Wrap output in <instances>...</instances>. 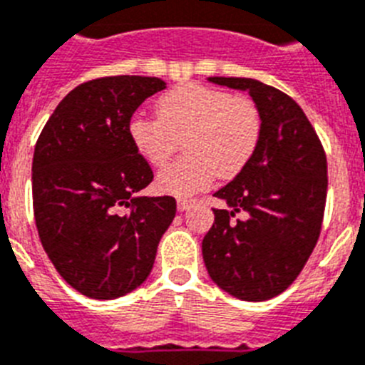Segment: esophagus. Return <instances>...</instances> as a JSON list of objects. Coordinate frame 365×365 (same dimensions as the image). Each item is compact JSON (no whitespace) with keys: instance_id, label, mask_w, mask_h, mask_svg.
Instances as JSON below:
<instances>
[{"instance_id":"obj_1","label":"esophagus","mask_w":365,"mask_h":365,"mask_svg":"<svg viewBox=\"0 0 365 365\" xmlns=\"http://www.w3.org/2000/svg\"><path fill=\"white\" fill-rule=\"evenodd\" d=\"M192 204H195V200H191V198H180V200H178V211H187V209L191 207Z\"/></svg>"}]
</instances>
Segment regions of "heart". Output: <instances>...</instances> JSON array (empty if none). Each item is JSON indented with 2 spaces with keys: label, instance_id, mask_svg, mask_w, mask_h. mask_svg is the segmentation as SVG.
Returning <instances> with one entry per match:
<instances>
[{
  "label": "heart",
  "instance_id": "b5f03b06",
  "mask_svg": "<svg viewBox=\"0 0 365 365\" xmlns=\"http://www.w3.org/2000/svg\"><path fill=\"white\" fill-rule=\"evenodd\" d=\"M156 115H135L128 135L135 152L154 167L169 160L178 139L185 138L189 156L163 167L156 178L161 191L174 196L202 191L218 174H239L261 141L262 119L255 103L204 84L165 91L156 101Z\"/></svg>",
  "mask_w": 365,
  "mask_h": 365
}]
</instances>
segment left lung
<instances>
[{
	"label": "left lung",
	"instance_id": "1",
	"mask_svg": "<svg viewBox=\"0 0 365 365\" xmlns=\"http://www.w3.org/2000/svg\"><path fill=\"white\" fill-rule=\"evenodd\" d=\"M209 82L248 91L262 119L248 165L215 192L230 209H213L202 255L213 283L244 301L284 292L318 242L327 198V160L314 128L287 93L244 77ZM239 210L247 213L233 221Z\"/></svg>",
	"mask_w": 365,
	"mask_h": 365
}]
</instances>
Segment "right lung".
Listing matches in <instances>:
<instances>
[{
    "label": "right lung",
    "instance_id": "obj_1",
    "mask_svg": "<svg viewBox=\"0 0 365 365\" xmlns=\"http://www.w3.org/2000/svg\"><path fill=\"white\" fill-rule=\"evenodd\" d=\"M165 88L138 75L84 82L60 101L34 147L38 235L56 272L91 299L143 283L176 215L173 196L138 195L152 170L128 135L135 110Z\"/></svg>",
    "mask_w": 365,
    "mask_h": 365
}]
</instances>
